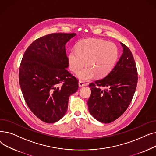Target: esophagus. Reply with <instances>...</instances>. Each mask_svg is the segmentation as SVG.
Segmentation results:
<instances>
[{"mask_svg":"<svg viewBox=\"0 0 156 156\" xmlns=\"http://www.w3.org/2000/svg\"><path fill=\"white\" fill-rule=\"evenodd\" d=\"M78 85H79V87H82L85 86L86 85L83 82V81H78Z\"/></svg>","mask_w":156,"mask_h":156,"instance_id":"obj_1","label":"esophagus"}]
</instances>
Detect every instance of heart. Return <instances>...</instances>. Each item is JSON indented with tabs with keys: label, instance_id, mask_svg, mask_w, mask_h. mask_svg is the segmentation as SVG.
I'll return each instance as SVG.
<instances>
[{
	"label": "heart",
	"instance_id": "heart-1",
	"mask_svg": "<svg viewBox=\"0 0 156 156\" xmlns=\"http://www.w3.org/2000/svg\"><path fill=\"white\" fill-rule=\"evenodd\" d=\"M118 55L116 45L112 42L101 39H84L76 44L75 50L69 52V68L76 73L86 64L87 67L76 75L83 81H88L96 75L104 77L114 67Z\"/></svg>",
	"mask_w": 156,
	"mask_h": 156
}]
</instances>
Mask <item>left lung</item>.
I'll list each match as a JSON object with an SVG mask.
<instances>
[{"label":"left lung","mask_w":156,"mask_h":156,"mask_svg":"<svg viewBox=\"0 0 156 156\" xmlns=\"http://www.w3.org/2000/svg\"><path fill=\"white\" fill-rule=\"evenodd\" d=\"M120 44L123 50L115 66L107 76L89 85V112L103 123L115 121L125 112L136 88L138 74L133 56L128 47Z\"/></svg>","instance_id":"1"}]
</instances>
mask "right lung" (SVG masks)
<instances>
[{"mask_svg": "<svg viewBox=\"0 0 156 156\" xmlns=\"http://www.w3.org/2000/svg\"><path fill=\"white\" fill-rule=\"evenodd\" d=\"M76 34H52L35 40L24 52L19 79L30 109L47 123L60 120L68 109L70 95L78 88L69 66L65 45Z\"/></svg>", "mask_w": 156, "mask_h": 156, "instance_id": "add662e5", "label": "right lung"}]
</instances>
